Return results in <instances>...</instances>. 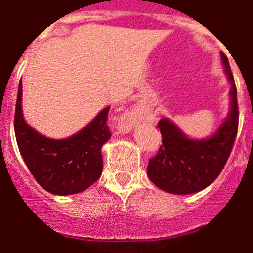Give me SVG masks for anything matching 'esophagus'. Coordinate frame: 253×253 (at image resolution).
I'll return each mask as SVG.
<instances>
[{
  "instance_id": "esophagus-1",
  "label": "esophagus",
  "mask_w": 253,
  "mask_h": 253,
  "mask_svg": "<svg viewBox=\"0 0 253 253\" xmlns=\"http://www.w3.org/2000/svg\"><path fill=\"white\" fill-rule=\"evenodd\" d=\"M137 120H139V114L136 113V112H125L120 117V120H118V128L121 131H124V132H127L136 124Z\"/></svg>"
}]
</instances>
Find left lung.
Wrapping results in <instances>:
<instances>
[{
  "label": "left lung",
  "mask_w": 253,
  "mask_h": 253,
  "mask_svg": "<svg viewBox=\"0 0 253 253\" xmlns=\"http://www.w3.org/2000/svg\"><path fill=\"white\" fill-rule=\"evenodd\" d=\"M221 58L232 89L230 112L218 131L206 140H191L172 121L162 118L158 124L162 145L149 160L148 175L166 192L190 195L204 190L218 178L232 153L238 131L237 89L227 56L221 53Z\"/></svg>",
  "instance_id": "1"
}]
</instances>
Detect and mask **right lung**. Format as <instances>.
<instances>
[{
  "label": "right lung",
  "instance_id": "add662e5",
  "mask_svg": "<svg viewBox=\"0 0 253 253\" xmlns=\"http://www.w3.org/2000/svg\"><path fill=\"white\" fill-rule=\"evenodd\" d=\"M21 94L20 80L15 108V135L21 157L35 181L48 192L61 196L86 190L102 174L100 150L111 137L107 125L109 107L76 135L52 140L26 124L21 111Z\"/></svg>",
  "mask_w": 253,
  "mask_h": 253
}]
</instances>
